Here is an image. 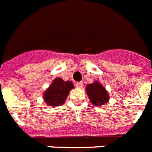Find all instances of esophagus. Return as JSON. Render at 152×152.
I'll list each match as a JSON object with an SVG mask.
<instances>
[{
	"mask_svg": "<svg viewBox=\"0 0 152 152\" xmlns=\"http://www.w3.org/2000/svg\"><path fill=\"white\" fill-rule=\"evenodd\" d=\"M75 86L78 88H82L83 87V83L81 82H78V83H75Z\"/></svg>",
	"mask_w": 152,
	"mask_h": 152,
	"instance_id": "esophagus-1",
	"label": "esophagus"
}]
</instances>
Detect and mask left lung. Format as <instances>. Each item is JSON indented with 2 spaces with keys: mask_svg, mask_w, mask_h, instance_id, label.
Listing matches in <instances>:
<instances>
[{
  "mask_svg": "<svg viewBox=\"0 0 152 152\" xmlns=\"http://www.w3.org/2000/svg\"><path fill=\"white\" fill-rule=\"evenodd\" d=\"M87 94L90 102L96 105H103L108 102L109 95L105 88L98 82L87 85Z\"/></svg>",
  "mask_w": 152,
  "mask_h": 152,
  "instance_id": "left-lung-1",
  "label": "left lung"
}]
</instances>
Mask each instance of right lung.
<instances>
[{
    "label": "right lung",
    "instance_id": "1",
    "mask_svg": "<svg viewBox=\"0 0 152 152\" xmlns=\"http://www.w3.org/2000/svg\"><path fill=\"white\" fill-rule=\"evenodd\" d=\"M73 88L74 84L70 81L65 82L61 78H56L44 92V101L52 107L62 105Z\"/></svg>",
    "mask_w": 152,
    "mask_h": 152
}]
</instances>
